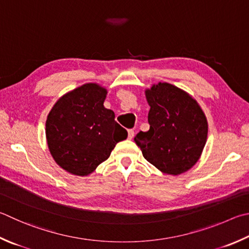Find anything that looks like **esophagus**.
Wrapping results in <instances>:
<instances>
[{
  "label": "esophagus",
  "instance_id": "34e87169",
  "mask_svg": "<svg viewBox=\"0 0 249 249\" xmlns=\"http://www.w3.org/2000/svg\"><path fill=\"white\" fill-rule=\"evenodd\" d=\"M134 135H135L134 129H128V139H133Z\"/></svg>",
  "mask_w": 249,
  "mask_h": 249
}]
</instances>
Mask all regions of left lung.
I'll list each match as a JSON object with an SVG mask.
<instances>
[{
  "mask_svg": "<svg viewBox=\"0 0 249 249\" xmlns=\"http://www.w3.org/2000/svg\"><path fill=\"white\" fill-rule=\"evenodd\" d=\"M150 110L148 132L134 138L142 156L162 173L179 175L192 169L202 153L208 122L191 94L169 83L144 90Z\"/></svg>",
  "mask_w": 249,
  "mask_h": 249,
  "instance_id": "1",
  "label": "left lung"
}]
</instances>
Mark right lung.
<instances>
[{"instance_id": "1", "label": "right lung", "mask_w": 249, "mask_h": 249, "mask_svg": "<svg viewBox=\"0 0 249 249\" xmlns=\"http://www.w3.org/2000/svg\"><path fill=\"white\" fill-rule=\"evenodd\" d=\"M107 90L97 83L75 88L58 99L46 122L49 151L71 174L87 176L110 157L127 132L103 106Z\"/></svg>"}]
</instances>
